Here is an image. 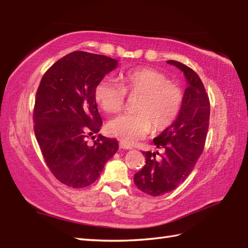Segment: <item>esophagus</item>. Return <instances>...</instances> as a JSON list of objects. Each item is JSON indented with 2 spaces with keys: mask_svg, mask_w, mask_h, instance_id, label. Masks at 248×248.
<instances>
[{
  "mask_svg": "<svg viewBox=\"0 0 248 248\" xmlns=\"http://www.w3.org/2000/svg\"><path fill=\"white\" fill-rule=\"evenodd\" d=\"M119 147H120V148H123V149H132V147H130V146L125 145V144H124V143H120V144H119Z\"/></svg>",
  "mask_w": 248,
  "mask_h": 248,
  "instance_id": "1",
  "label": "esophagus"
}]
</instances>
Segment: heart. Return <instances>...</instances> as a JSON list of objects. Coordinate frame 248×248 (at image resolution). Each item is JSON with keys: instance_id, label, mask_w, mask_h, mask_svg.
<instances>
[{"instance_id": "b5f03b06", "label": "heart", "mask_w": 248, "mask_h": 248, "mask_svg": "<svg viewBox=\"0 0 248 248\" xmlns=\"http://www.w3.org/2000/svg\"><path fill=\"white\" fill-rule=\"evenodd\" d=\"M121 83L112 77L101 78L94 88V99L104 112L117 113L124 108L127 93L140 96L135 113H125L108 123V130L125 145H133L145 138L151 129L161 132L175 123L181 112L183 92L170 82L164 73L152 68L140 67L120 75Z\"/></svg>"}]
</instances>
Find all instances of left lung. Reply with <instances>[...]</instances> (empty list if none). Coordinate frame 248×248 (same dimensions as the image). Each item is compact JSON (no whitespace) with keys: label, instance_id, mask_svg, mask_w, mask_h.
<instances>
[{"label":"left lung","instance_id":"8db88e82","mask_svg":"<svg viewBox=\"0 0 248 248\" xmlns=\"http://www.w3.org/2000/svg\"><path fill=\"white\" fill-rule=\"evenodd\" d=\"M182 70L187 80L181 112L170 128L154 140L159 152L144 151L146 164L134 175V183L141 192L162 196L179 186L191 173L202 155L210 120V100L198 75L180 62L167 61Z\"/></svg>","mask_w":248,"mask_h":248}]
</instances>
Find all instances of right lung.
I'll list each match as a JSON object with an SVG mask.
<instances>
[{"instance_id": "1", "label": "right lung", "mask_w": 248, "mask_h": 248, "mask_svg": "<svg viewBox=\"0 0 248 248\" xmlns=\"http://www.w3.org/2000/svg\"><path fill=\"white\" fill-rule=\"evenodd\" d=\"M116 66L117 60L105 55L71 52L45 72L37 89L36 140L46 166L67 186H91L118 150L117 140L101 134L92 145L87 143L102 125L94 88Z\"/></svg>"}]
</instances>
